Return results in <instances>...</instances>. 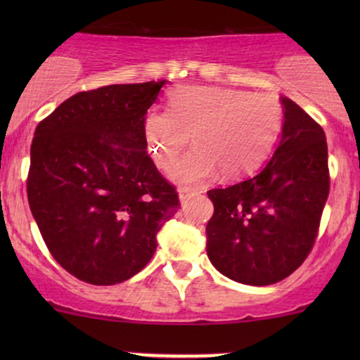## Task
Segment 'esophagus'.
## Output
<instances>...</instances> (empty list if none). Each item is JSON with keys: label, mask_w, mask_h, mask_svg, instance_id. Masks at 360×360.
Returning a JSON list of instances; mask_svg holds the SVG:
<instances>
[{"label": "esophagus", "mask_w": 360, "mask_h": 360, "mask_svg": "<svg viewBox=\"0 0 360 360\" xmlns=\"http://www.w3.org/2000/svg\"><path fill=\"white\" fill-rule=\"evenodd\" d=\"M194 194V189L191 188H179V201L181 203H186Z\"/></svg>", "instance_id": "esophagus-1"}]
</instances>
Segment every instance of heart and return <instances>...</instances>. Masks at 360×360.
<instances>
[{
	"label": "heart",
	"instance_id": "1",
	"mask_svg": "<svg viewBox=\"0 0 360 360\" xmlns=\"http://www.w3.org/2000/svg\"><path fill=\"white\" fill-rule=\"evenodd\" d=\"M283 123V105L272 93L179 86L169 93L166 110L148 111L143 131L162 169H171L191 136L195 148L169 176L181 186H198L217 171L226 179L257 171L278 143Z\"/></svg>",
	"mask_w": 360,
	"mask_h": 360
}]
</instances>
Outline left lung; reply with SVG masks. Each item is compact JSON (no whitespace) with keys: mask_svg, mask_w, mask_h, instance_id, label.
Segmentation results:
<instances>
[{"mask_svg":"<svg viewBox=\"0 0 360 360\" xmlns=\"http://www.w3.org/2000/svg\"><path fill=\"white\" fill-rule=\"evenodd\" d=\"M281 105L283 131L269 162L242 183L208 191V259L250 286L279 283L304 262L330 191L323 128L289 98Z\"/></svg>","mask_w":360,"mask_h":360,"instance_id":"obj_1","label":"left lung"}]
</instances>
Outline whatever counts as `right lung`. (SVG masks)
Here are the masks:
<instances>
[{
	"mask_svg": "<svg viewBox=\"0 0 360 360\" xmlns=\"http://www.w3.org/2000/svg\"><path fill=\"white\" fill-rule=\"evenodd\" d=\"M166 82L82 91L37 127L28 205L52 257L84 283L110 286L142 271L179 208L143 131Z\"/></svg>",
	"mask_w": 360,
	"mask_h": 360,
	"instance_id": "add662e5",
	"label": "right lung"
}]
</instances>
